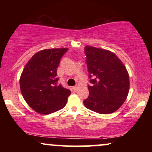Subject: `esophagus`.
Segmentation results:
<instances>
[{"mask_svg":"<svg viewBox=\"0 0 152 152\" xmlns=\"http://www.w3.org/2000/svg\"><path fill=\"white\" fill-rule=\"evenodd\" d=\"M80 84H77L76 86H75L73 87V89H74V91H77L78 90L79 88H80Z\"/></svg>","mask_w":152,"mask_h":152,"instance_id":"34e87169","label":"esophagus"}]
</instances>
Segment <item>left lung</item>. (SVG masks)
Segmentation results:
<instances>
[{"mask_svg": "<svg viewBox=\"0 0 152 152\" xmlns=\"http://www.w3.org/2000/svg\"><path fill=\"white\" fill-rule=\"evenodd\" d=\"M91 86L84 100L87 109L101 114L117 111L123 104L129 91L127 70L115 53L87 45L84 49Z\"/></svg>", "mask_w": 152, "mask_h": 152, "instance_id": "1", "label": "left lung"}]
</instances>
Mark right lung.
<instances>
[{
	"label": "right lung",
	"instance_id": "1",
	"mask_svg": "<svg viewBox=\"0 0 152 152\" xmlns=\"http://www.w3.org/2000/svg\"><path fill=\"white\" fill-rule=\"evenodd\" d=\"M68 50H42L25 66L20 77V89L27 104L37 113L50 114L63 109L67 103L71 92L57 84V69Z\"/></svg>",
	"mask_w": 152,
	"mask_h": 152
}]
</instances>
